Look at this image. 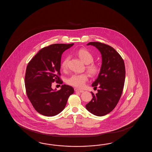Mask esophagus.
<instances>
[{
  "mask_svg": "<svg viewBox=\"0 0 152 152\" xmlns=\"http://www.w3.org/2000/svg\"><path fill=\"white\" fill-rule=\"evenodd\" d=\"M75 91L77 92H80V93H82V92H84V91L81 90H80V89H78V88H75Z\"/></svg>",
  "mask_w": 152,
  "mask_h": 152,
  "instance_id": "esophagus-1",
  "label": "esophagus"
}]
</instances>
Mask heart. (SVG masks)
<instances>
[{"mask_svg": "<svg viewBox=\"0 0 152 152\" xmlns=\"http://www.w3.org/2000/svg\"><path fill=\"white\" fill-rule=\"evenodd\" d=\"M77 54L85 64H87L86 69L90 75L92 76H96L99 73L100 66L93 62L94 56L88 50L85 49H80L77 52ZM69 60V57L66 56L61 62V68L63 71H66L68 69ZM88 79V76L86 73L75 74L68 77L67 80V83L77 88H83Z\"/></svg>", "mask_w": 152, "mask_h": 152, "instance_id": "b5f03b06", "label": "heart"}]
</instances>
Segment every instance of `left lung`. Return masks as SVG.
<instances>
[{
  "label": "left lung",
  "mask_w": 152,
  "mask_h": 152,
  "mask_svg": "<svg viewBox=\"0 0 152 152\" xmlns=\"http://www.w3.org/2000/svg\"><path fill=\"white\" fill-rule=\"evenodd\" d=\"M102 54V65L98 78L92 85L98 93L91 92L93 98L86 105L91 113L103 116L115 109L120 100L124 85L126 68L120 54L110 45L101 42H89Z\"/></svg>",
  "instance_id": "1"
}]
</instances>
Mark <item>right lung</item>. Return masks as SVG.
<instances>
[{
	"mask_svg": "<svg viewBox=\"0 0 152 152\" xmlns=\"http://www.w3.org/2000/svg\"><path fill=\"white\" fill-rule=\"evenodd\" d=\"M73 45L57 43L44 47L27 65L24 77L26 95L36 111L42 115L54 116L60 113L74 93V88L67 85H62L57 91L52 88L54 81L62 84L61 55Z\"/></svg>",
	"mask_w": 152,
	"mask_h": 152,
	"instance_id": "1",
	"label": "right lung"
}]
</instances>
